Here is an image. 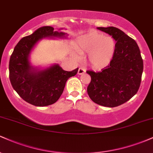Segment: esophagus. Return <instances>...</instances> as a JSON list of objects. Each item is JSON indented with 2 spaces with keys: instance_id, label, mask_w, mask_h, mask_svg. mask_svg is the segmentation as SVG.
Returning <instances> with one entry per match:
<instances>
[{
  "instance_id": "obj_1",
  "label": "esophagus",
  "mask_w": 153,
  "mask_h": 153,
  "mask_svg": "<svg viewBox=\"0 0 153 153\" xmlns=\"http://www.w3.org/2000/svg\"><path fill=\"white\" fill-rule=\"evenodd\" d=\"M85 73V68H80L78 69V75H82V74H83V73Z\"/></svg>"
}]
</instances>
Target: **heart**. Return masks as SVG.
Wrapping results in <instances>:
<instances>
[{
	"mask_svg": "<svg viewBox=\"0 0 153 153\" xmlns=\"http://www.w3.org/2000/svg\"><path fill=\"white\" fill-rule=\"evenodd\" d=\"M80 53H88V62L94 68H103L109 64L114 54L116 42L111 36L92 32L80 37L75 45Z\"/></svg>",
	"mask_w": 153,
	"mask_h": 153,
	"instance_id": "1",
	"label": "heart"
}]
</instances>
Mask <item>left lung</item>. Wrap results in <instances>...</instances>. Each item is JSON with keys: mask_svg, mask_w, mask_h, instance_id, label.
Here are the masks:
<instances>
[{"mask_svg": "<svg viewBox=\"0 0 153 153\" xmlns=\"http://www.w3.org/2000/svg\"><path fill=\"white\" fill-rule=\"evenodd\" d=\"M115 39L116 50L109 64L100 72L87 71L91 80L87 88L90 99L103 106H120L137 93L143 60L137 44L118 28L98 27Z\"/></svg>", "mask_w": 153, "mask_h": 153, "instance_id": "8db88e82", "label": "left lung"}]
</instances>
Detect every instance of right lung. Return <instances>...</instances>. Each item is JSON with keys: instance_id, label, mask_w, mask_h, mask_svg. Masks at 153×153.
Masks as SVG:
<instances>
[{"instance_id": "add662e5", "label": "right lung", "mask_w": 153, "mask_h": 153, "mask_svg": "<svg viewBox=\"0 0 153 153\" xmlns=\"http://www.w3.org/2000/svg\"><path fill=\"white\" fill-rule=\"evenodd\" d=\"M65 33L43 26L23 37L16 45L9 61V79L12 87L22 99L36 106L53 104L62 95L68 78L77 74L78 68L65 71L58 65L38 71L30 65L29 54L39 40L45 37H62Z\"/></svg>"}]
</instances>
